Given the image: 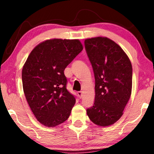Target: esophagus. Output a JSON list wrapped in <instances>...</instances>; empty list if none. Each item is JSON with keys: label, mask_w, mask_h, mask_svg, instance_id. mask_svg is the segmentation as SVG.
<instances>
[{"label": "esophagus", "mask_w": 154, "mask_h": 154, "mask_svg": "<svg viewBox=\"0 0 154 154\" xmlns=\"http://www.w3.org/2000/svg\"><path fill=\"white\" fill-rule=\"evenodd\" d=\"M77 94H78V96H79V97L81 98L82 97V96H83V93L81 92V91H79V92H77Z\"/></svg>", "instance_id": "34e87169"}]
</instances>
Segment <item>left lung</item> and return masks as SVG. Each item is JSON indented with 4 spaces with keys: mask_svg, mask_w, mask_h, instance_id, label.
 <instances>
[{
    "mask_svg": "<svg viewBox=\"0 0 154 154\" xmlns=\"http://www.w3.org/2000/svg\"><path fill=\"white\" fill-rule=\"evenodd\" d=\"M85 46L95 79L94 103L87 114L96 125H112L122 116L131 96V62L120 45L108 38L86 39Z\"/></svg>",
    "mask_w": 154,
    "mask_h": 154,
    "instance_id": "1",
    "label": "left lung"
}]
</instances>
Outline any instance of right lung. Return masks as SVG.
<instances>
[{"mask_svg":"<svg viewBox=\"0 0 154 154\" xmlns=\"http://www.w3.org/2000/svg\"><path fill=\"white\" fill-rule=\"evenodd\" d=\"M83 49L79 40H47L33 49L23 66L26 99L45 126H58L70 115L75 99L66 89L64 70Z\"/></svg>","mask_w":154,"mask_h":154,"instance_id":"add662e5","label":"right lung"}]
</instances>
